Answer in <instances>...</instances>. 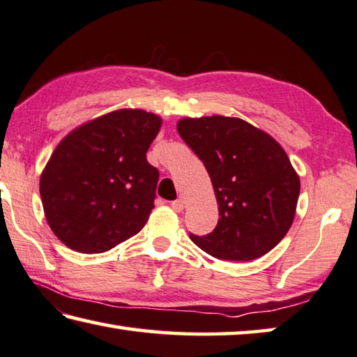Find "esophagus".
Here are the masks:
<instances>
[{
    "label": "esophagus",
    "mask_w": 357,
    "mask_h": 357,
    "mask_svg": "<svg viewBox=\"0 0 357 357\" xmlns=\"http://www.w3.org/2000/svg\"><path fill=\"white\" fill-rule=\"evenodd\" d=\"M172 209L174 212H183L184 211V201L183 199H176V201H172Z\"/></svg>",
    "instance_id": "34e87169"
}]
</instances>
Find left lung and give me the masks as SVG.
Here are the masks:
<instances>
[{
    "mask_svg": "<svg viewBox=\"0 0 357 357\" xmlns=\"http://www.w3.org/2000/svg\"><path fill=\"white\" fill-rule=\"evenodd\" d=\"M178 132L209 173L218 223L207 236L190 234L207 255L252 261L280 243L294 223L300 178L286 151L267 132L232 116L178 121Z\"/></svg>",
    "mask_w": 357,
    "mask_h": 357,
    "instance_id": "left-lung-1",
    "label": "left lung"
}]
</instances>
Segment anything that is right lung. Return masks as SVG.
Masks as SVG:
<instances>
[{
  "label": "right lung",
  "mask_w": 357,
  "mask_h": 357,
  "mask_svg": "<svg viewBox=\"0 0 357 357\" xmlns=\"http://www.w3.org/2000/svg\"><path fill=\"white\" fill-rule=\"evenodd\" d=\"M162 120L140 109H120L71 131L40 176L51 231L68 248L105 252L137 234L156 198L159 172L146 151Z\"/></svg>",
  "instance_id": "right-lung-1"
}]
</instances>
